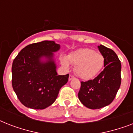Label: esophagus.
I'll list each match as a JSON object with an SVG mask.
<instances>
[{"label": "esophagus", "mask_w": 133, "mask_h": 133, "mask_svg": "<svg viewBox=\"0 0 133 133\" xmlns=\"http://www.w3.org/2000/svg\"><path fill=\"white\" fill-rule=\"evenodd\" d=\"M72 79H74V76L70 75V76H69V81H70V80H72Z\"/></svg>", "instance_id": "obj_1"}]
</instances>
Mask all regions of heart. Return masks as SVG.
<instances>
[{"label":"heart","mask_w":133,"mask_h":133,"mask_svg":"<svg viewBox=\"0 0 133 133\" xmlns=\"http://www.w3.org/2000/svg\"><path fill=\"white\" fill-rule=\"evenodd\" d=\"M61 63L68 68L70 63L75 67V73L84 80L90 79L99 74L104 65V57L101 54L89 48H82L61 58Z\"/></svg>","instance_id":"heart-1"}]
</instances>
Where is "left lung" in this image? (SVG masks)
<instances>
[{"mask_svg":"<svg viewBox=\"0 0 133 133\" xmlns=\"http://www.w3.org/2000/svg\"><path fill=\"white\" fill-rule=\"evenodd\" d=\"M104 57L105 68L94 79L81 81L78 93L79 100L90 109H99L109 105L115 99L121 85V61L113 50L98 46Z\"/></svg>","mask_w":133,"mask_h":133,"instance_id":"left-lung-1","label":"left lung"}]
</instances>
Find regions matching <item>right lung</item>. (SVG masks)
I'll list each match as a JSON object with an SVG mask.
<instances>
[{
    "mask_svg": "<svg viewBox=\"0 0 133 133\" xmlns=\"http://www.w3.org/2000/svg\"><path fill=\"white\" fill-rule=\"evenodd\" d=\"M60 49L52 41L28 45L18 54L12 63V87L25 106L43 110L57 98L59 90L68 81L69 74L58 75L53 52ZM45 57L46 62L41 58Z\"/></svg>",
    "mask_w": 133,
    "mask_h": 133,
    "instance_id": "1",
    "label": "right lung"
}]
</instances>
